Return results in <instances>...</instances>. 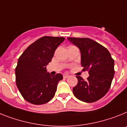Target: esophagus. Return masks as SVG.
<instances>
[{"label": "esophagus", "mask_w": 127, "mask_h": 127, "mask_svg": "<svg viewBox=\"0 0 127 127\" xmlns=\"http://www.w3.org/2000/svg\"><path fill=\"white\" fill-rule=\"evenodd\" d=\"M70 77V75H67V74H63L64 78H68V77Z\"/></svg>", "instance_id": "esophagus-1"}]
</instances>
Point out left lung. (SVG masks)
Wrapping results in <instances>:
<instances>
[{
    "mask_svg": "<svg viewBox=\"0 0 127 127\" xmlns=\"http://www.w3.org/2000/svg\"><path fill=\"white\" fill-rule=\"evenodd\" d=\"M79 48L83 71H88L87 81L77 75L78 83L73 93L78 99L94 103L103 97L110 88L114 75V60L105 47L88 38L68 37Z\"/></svg>",
    "mask_w": 127,
    "mask_h": 127,
    "instance_id": "1",
    "label": "left lung"
}]
</instances>
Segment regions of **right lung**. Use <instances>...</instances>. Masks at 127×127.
<instances>
[{"instance_id": "1", "label": "right lung", "mask_w": 127, "mask_h": 127, "mask_svg": "<svg viewBox=\"0 0 127 127\" xmlns=\"http://www.w3.org/2000/svg\"><path fill=\"white\" fill-rule=\"evenodd\" d=\"M64 37H42L28 46L20 56L15 68L16 85L26 101L42 105L54 97L63 75H51L46 65L52 61L54 52Z\"/></svg>"}]
</instances>
